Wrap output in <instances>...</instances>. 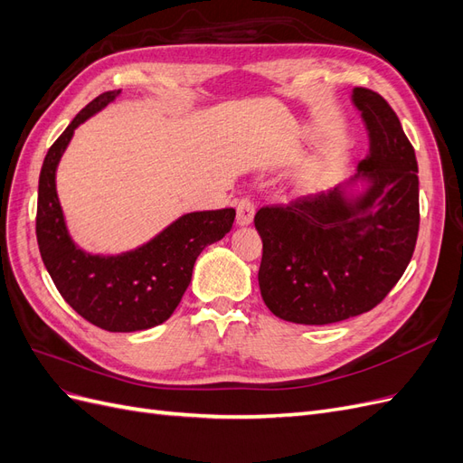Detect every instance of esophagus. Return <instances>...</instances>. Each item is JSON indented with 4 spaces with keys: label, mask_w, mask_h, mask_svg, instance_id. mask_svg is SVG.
<instances>
[{
    "label": "esophagus",
    "mask_w": 463,
    "mask_h": 463,
    "mask_svg": "<svg viewBox=\"0 0 463 463\" xmlns=\"http://www.w3.org/2000/svg\"><path fill=\"white\" fill-rule=\"evenodd\" d=\"M255 216V203L249 197H243L237 201V223L240 226H247V223L253 222Z\"/></svg>",
    "instance_id": "esophagus-1"
}]
</instances>
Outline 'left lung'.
<instances>
[{
	"mask_svg": "<svg viewBox=\"0 0 463 463\" xmlns=\"http://www.w3.org/2000/svg\"><path fill=\"white\" fill-rule=\"evenodd\" d=\"M371 154L359 174L371 179L352 206L340 191L307 194L257 210L262 240L260 296L298 325H332L371 311L408 269L419 233L415 150L384 98L357 87Z\"/></svg>",
	"mask_w": 463,
	"mask_h": 463,
	"instance_id": "obj_1",
	"label": "left lung"
}]
</instances>
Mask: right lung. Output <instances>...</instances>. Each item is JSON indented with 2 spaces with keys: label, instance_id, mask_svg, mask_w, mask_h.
<instances>
[{
  "label": "right lung",
  "instance_id": "1",
  "mask_svg": "<svg viewBox=\"0 0 463 463\" xmlns=\"http://www.w3.org/2000/svg\"><path fill=\"white\" fill-rule=\"evenodd\" d=\"M119 92L96 96L50 146L38 179L36 240L55 288L82 318L108 332H135L172 317L191 282L194 260L232 230L235 210L185 214L146 245L118 257L87 255L75 247L55 193V167L77 125Z\"/></svg>",
  "mask_w": 463,
  "mask_h": 463
}]
</instances>
